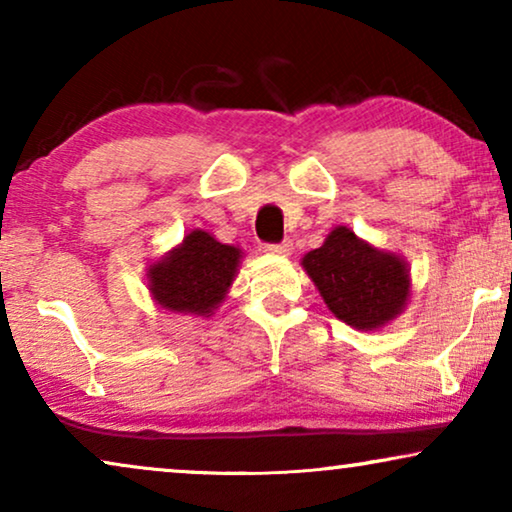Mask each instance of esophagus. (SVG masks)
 <instances>
[{
	"label": "esophagus",
	"mask_w": 512,
	"mask_h": 512,
	"mask_svg": "<svg viewBox=\"0 0 512 512\" xmlns=\"http://www.w3.org/2000/svg\"><path fill=\"white\" fill-rule=\"evenodd\" d=\"M291 249H293L291 240H284L279 244H265V251H268V254H272V256H289Z\"/></svg>",
	"instance_id": "esophagus-1"
}]
</instances>
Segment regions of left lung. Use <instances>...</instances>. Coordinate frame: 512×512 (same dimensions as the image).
Instances as JSON below:
<instances>
[{"label": "left lung", "mask_w": 512, "mask_h": 512, "mask_svg": "<svg viewBox=\"0 0 512 512\" xmlns=\"http://www.w3.org/2000/svg\"><path fill=\"white\" fill-rule=\"evenodd\" d=\"M303 268L335 317L359 331H375L405 310L410 298L408 263L391 251L359 240L338 226Z\"/></svg>", "instance_id": "8db88e82"}]
</instances>
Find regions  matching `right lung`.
Here are the masks:
<instances>
[{"mask_svg":"<svg viewBox=\"0 0 512 512\" xmlns=\"http://www.w3.org/2000/svg\"><path fill=\"white\" fill-rule=\"evenodd\" d=\"M242 249L221 244L205 230H191L179 247L149 265V291L170 312L212 317L240 268Z\"/></svg>","mask_w":512,"mask_h":512,"instance_id":"add662e5","label":"right lung"}]
</instances>
